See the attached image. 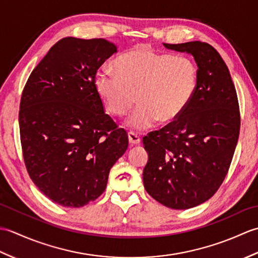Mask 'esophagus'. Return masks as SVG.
<instances>
[{
	"label": "esophagus",
	"instance_id": "1",
	"mask_svg": "<svg viewBox=\"0 0 258 258\" xmlns=\"http://www.w3.org/2000/svg\"><path fill=\"white\" fill-rule=\"evenodd\" d=\"M127 135H128V142L131 145H140V143H141L140 136H138L133 132H130Z\"/></svg>",
	"mask_w": 258,
	"mask_h": 258
}]
</instances>
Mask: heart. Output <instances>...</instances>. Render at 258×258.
<instances>
[{"label":"heart","instance_id":"obj_1","mask_svg":"<svg viewBox=\"0 0 258 258\" xmlns=\"http://www.w3.org/2000/svg\"><path fill=\"white\" fill-rule=\"evenodd\" d=\"M116 74L96 71L94 87L104 106L114 116H124L139 103L127 125L136 132L155 123L175 122L189 103L199 84V70L190 58L138 46L114 62Z\"/></svg>","mask_w":258,"mask_h":258}]
</instances>
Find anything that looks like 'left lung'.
<instances>
[{
	"label": "left lung",
	"mask_w": 258,
	"mask_h": 258,
	"mask_svg": "<svg viewBox=\"0 0 258 258\" xmlns=\"http://www.w3.org/2000/svg\"><path fill=\"white\" fill-rule=\"evenodd\" d=\"M163 45L194 57L199 84L175 122L143 139L149 154L143 183L164 206L187 210L210 200L225 178L238 141L239 107L228 68L212 45Z\"/></svg>",
	"instance_id": "8db88e82"
}]
</instances>
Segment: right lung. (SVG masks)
Instances as JSON below:
<instances>
[{"label": "right lung", "instance_id": "1", "mask_svg": "<svg viewBox=\"0 0 258 258\" xmlns=\"http://www.w3.org/2000/svg\"><path fill=\"white\" fill-rule=\"evenodd\" d=\"M115 53L104 38L64 37L26 82L19 114L24 162L33 183L56 204L95 201L127 150V134L104 113L94 87L96 71Z\"/></svg>", "mask_w": 258, "mask_h": 258}]
</instances>
